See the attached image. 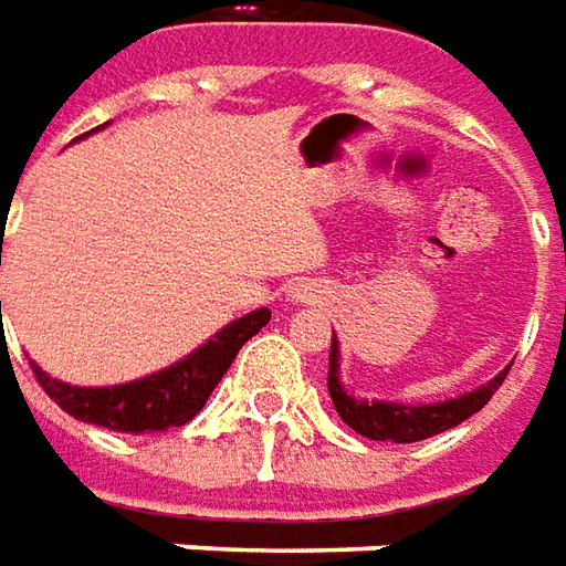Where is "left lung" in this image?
I'll return each instance as SVG.
<instances>
[{
	"label": "left lung",
	"mask_w": 566,
	"mask_h": 566,
	"mask_svg": "<svg viewBox=\"0 0 566 566\" xmlns=\"http://www.w3.org/2000/svg\"><path fill=\"white\" fill-rule=\"evenodd\" d=\"M509 369H502L496 379H490L469 395L447 400V403H422V407H407V403H391V400H357L348 395L338 381V345L333 342L329 354V397H333L335 412L345 422L369 440H391V443H416V440L434 438L447 428H455L474 416L478 409L490 403L499 385L505 381Z\"/></svg>",
	"instance_id": "left-lung-1"
}]
</instances>
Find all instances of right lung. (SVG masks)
Listing matches in <instances>:
<instances>
[{"label":"right lung","mask_w":566,"mask_h":566,"mask_svg":"<svg viewBox=\"0 0 566 566\" xmlns=\"http://www.w3.org/2000/svg\"><path fill=\"white\" fill-rule=\"evenodd\" d=\"M268 321H271V311L259 307L240 321L228 323L202 348L187 354L185 360H178L169 369L147 379L128 381V385H113V388H76V385L45 376L36 364L30 366L42 391L73 419L123 431V434H154V431L181 428L190 422L206 407L209 395L216 391L221 376L233 364L237 350Z\"/></svg>","instance_id":"obj_1"}]
</instances>
